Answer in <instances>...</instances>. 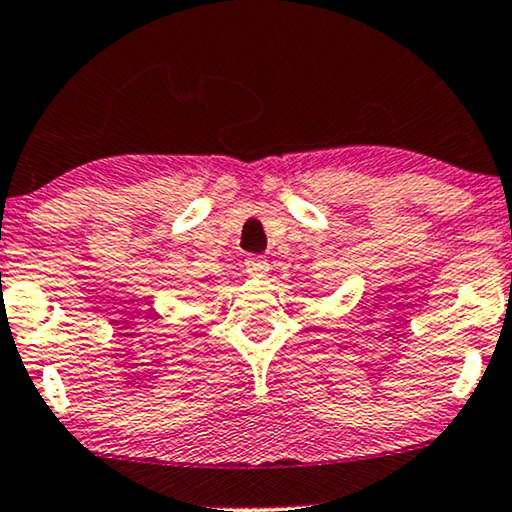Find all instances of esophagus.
I'll list each match as a JSON object with an SVG mask.
<instances>
[{
    "mask_svg": "<svg viewBox=\"0 0 512 512\" xmlns=\"http://www.w3.org/2000/svg\"><path fill=\"white\" fill-rule=\"evenodd\" d=\"M243 267H245V274L252 276V278H262V276L269 274V262L264 260V257H260V255L245 257Z\"/></svg>",
    "mask_w": 512,
    "mask_h": 512,
    "instance_id": "1",
    "label": "esophagus"
}]
</instances>
